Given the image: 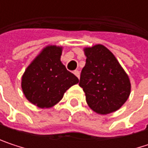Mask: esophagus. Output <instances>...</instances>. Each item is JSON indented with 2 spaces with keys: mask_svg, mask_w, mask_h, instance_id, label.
I'll return each instance as SVG.
<instances>
[{
  "mask_svg": "<svg viewBox=\"0 0 148 148\" xmlns=\"http://www.w3.org/2000/svg\"><path fill=\"white\" fill-rule=\"evenodd\" d=\"M74 74H75L78 78H79V70H75L74 72Z\"/></svg>",
  "mask_w": 148,
  "mask_h": 148,
  "instance_id": "34e87169",
  "label": "esophagus"
}]
</instances>
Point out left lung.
<instances>
[{
  "label": "left lung",
  "instance_id": "8db88e82",
  "mask_svg": "<svg viewBox=\"0 0 148 148\" xmlns=\"http://www.w3.org/2000/svg\"><path fill=\"white\" fill-rule=\"evenodd\" d=\"M86 56L79 86L95 112L106 115L118 110L130 94V82L114 55L98 45L84 49Z\"/></svg>",
  "mask_w": 148,
  "mask_h": 148
}]
</instances>
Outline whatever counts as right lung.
<instances>
[{
	"instance_id": "add662e5",
	"label": "right lung",
	"mask_w": 148,
	"mask_h": 148,
	"mask_svg": "<svg viewBox=\"0 0 148 148\" xmlns=\"http://www.w3.org/2000/svg\"><path fill=\"white\" fill-rule=\"evenodd\" d=\"M61 55L62 48L46 47L22 77L25 96L40 108H49L58 103L64 92L79 82V79L62 63Z\"/></svg>"
}]
</instances>
